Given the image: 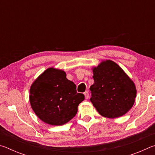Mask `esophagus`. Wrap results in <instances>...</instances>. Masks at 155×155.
I'll return each mask as SVG.
<instances>
[{
  "label": "esophagus",
  "mask_w": 155,
  "mask_h": 155,
  "mask_svg": "<svg viewBox=\"0 0 155 155\" xmlns=\"http://www.w3.org/2000/svg\"><path fill=\"white\" fill-rule=\"evenodd\" d=\"M84 95H85L86 99L89 98V93H88L87 91H85V92H84Z\"/></svg>",
  "instance_id": "1"
}]
</instances>
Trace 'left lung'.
Wrapping results in <instances>:
<instances>
[{
  "label": "left lung",
  "mask_w": 155,
  "mask_h": 155,
  "mask_svg": "<svg viewBox=\"0 0 155 155\" xmlns=\"http://www.w3.org/2000/svg\"><path fill=\"white\" fill-rule=\"evenodd\" d=\"M90 101L101 115L115 118L129 111L135 103V86L115 62L107 60L94 68Z\"/></svg>",
  "instance_id": "8db88e82"
}]
</instances>
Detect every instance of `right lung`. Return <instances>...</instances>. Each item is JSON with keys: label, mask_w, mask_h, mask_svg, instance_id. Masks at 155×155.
Instances as JSON below:
<instances>
[{"label": "right lung", "mask_w": 155, "mask_h": 155, "mask_svg": "<svg viewBox=\"0 0 155 155\" xmlns=\"http://www.w3.org/2000/svg\"><path fill=\"white\" fill-rule=\"evenodd\" d=\"M29 99L39 118L48 124L59 126L75 116L85 96L77 92V86L68 79L65 72L50 68L32 84Z\"/></svg>", "instance_id": "right-lung-1"}]
</instances>
